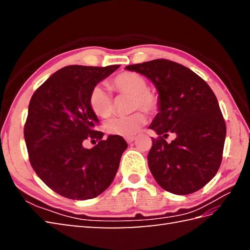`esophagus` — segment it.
I'll use <instances>...</instances> for the list:
<instances>
[{"label":"esophagus","instance_id":"1","mask_svg":"<svg viewBox=\"0 0 250 250\" xmlns=\"http://www.w3.org/2000/svg\"><path fill=\"white\" fill-rule=\"evenodd\" d=\"M135 140V136H131V137H125V141H126V143H129V144H130V143H132V142H133Z\"/></svg>","mask_w":250,"mask_h":250}]
</instances>
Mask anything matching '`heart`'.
I'll return each mask as SVG.
<instances>
[{
  "instance_id": "b5f03b06",
  "label": "heart",
  "mask_w": 250,
  "mask_h": 250,
  "mask_svg": "<svg viewBox=\"0 0 250 250\" xmlns=\"http://www.w3.org/2000/svg\"><path fill=\"white\" fill-rule=\"evenodd\" d=\"M111 87L119 94L131 95V110L143 109L148 114H153L159 107V100L156 93L147 88L148 84L145 78L139 74L132 72L121 73L113 79ZM89 104L93 113L103 118L108 117L115 108L113 95L102 84H97L90 91ZM145 122V115L142 111H135L128 116H118L107 120L105 122V130L113 135L131 137L140 131Z\"/></svg>"
}]
</instances>
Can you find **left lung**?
<instances>
[{
    "label": "left lung",
    "instance_id": "8db88e82",
    "mask_svg": "<svg viewBox=\"0 0 250 250\" xmlns=\"http://www.w3.org/2000/svg\"><path fill=\"white\" fill-rule=\"evenodd\" d=\"M125 70L147 77L159 94V113L149 129L160 136L152 139L147 157L156 182L180 195L203 188L220 167L227 133L213 90L188 67L166 59L128 65ZM168 131L177 135L171 143L163 139Z\"/></svg>",
    "mask_w": 250,
    "mask_h": 250
}]
</instances>
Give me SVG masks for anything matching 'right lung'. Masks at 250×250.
<instances>
[{"label": "right lung", "mask_w": 250, "mask_h": 250, "mask_svg": "<svg viewBox=\"0 0 250 250\" xmlns=\"http://www.w3.org/2000/svg\"><path fill=\"white\" fill-rule=\"evenodd\" d=\"M119 65H68L57 71L32 95L24 125L31 166L55 192L72 200L98 196L113 183L128 144L118 135L102 140L89 104L94 86ZM99 141L91 150L87 137Z\"/></svg>", "instance_id": "1"}]
</instances>
